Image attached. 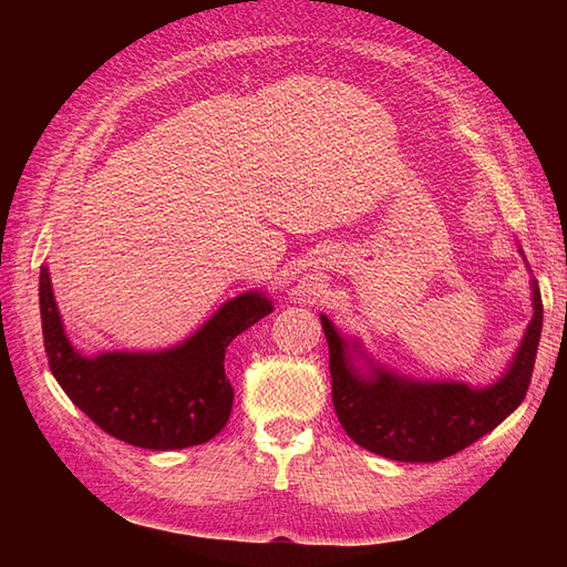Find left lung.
<instances>
[{"instance_id": "1", "label": "left lung", "mask_w": 567, "mask_h": 567, "mask_svg": "<svg viewBox=\"0 0 567 567\" xmlns=\"http://www.w3.org/2000/svg\"><path fill=\"white\" fill-rule=\"evenodd\" d=\"M532 307L535 317L508 373L483 390L466 383H416L383 369L359 375L348 357V342L321 317L340 425L359 447L394 461L431 463L466 450L525 400L544 319L537 281H532Z\"/></svg>"}]
</instances>
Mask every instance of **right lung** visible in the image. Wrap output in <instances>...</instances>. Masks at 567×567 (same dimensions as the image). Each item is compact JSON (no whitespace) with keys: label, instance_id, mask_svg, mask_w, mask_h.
Returning <instances> with one entry per match:
<instances>
[{"label":"right lung","instance_id":"add662e5","mask_svg":"<svg viewBox=\"0 0 567 567\" xmlns=\"http://www.w3.org/2000/svg\"><path fill=\"white\" fill-rule=\"evenodd\" d=\"M271 312L260 293H244L182 346L156 352L82 357L65 338L47 267L40 271L44 352L54 379L101 431L144 450H184L227 425L234 388L225 373L229 342Z\"/></svg>","mask_w":567,"mask_h":567}]
</instances>
